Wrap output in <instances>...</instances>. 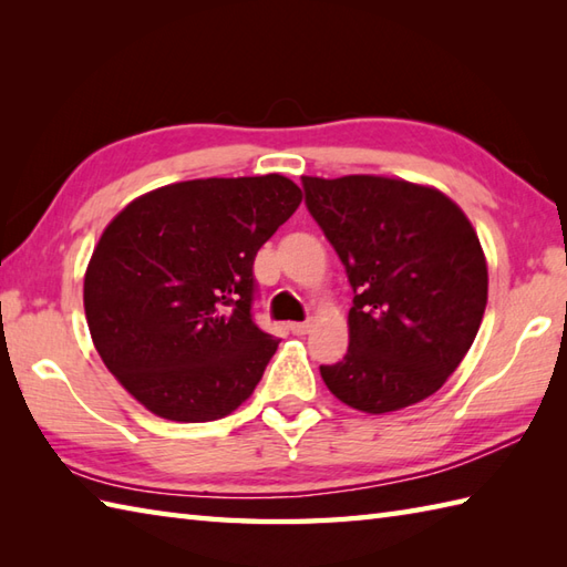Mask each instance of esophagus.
I'll list each match as a JSON object with an SVG mask.
<instances>
[{
    "mask_svg": "<svg viewBox=\"0 0 567 567\" xmlns=\"http://www.w3.org/2000/svg\"><path fill=\"white\" fill-rule=\"evenodd\" d=\"M287 329H290L295 336H305L311 329V323L309 321H297V323H290Z\"/></svg>",
    "mask_w": 567,
    "mask_h": 567,
    "instance_id": "esophagus-1",
    "label": "esophagus"
}]
</instances>
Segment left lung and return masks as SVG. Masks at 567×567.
I'll list each match as a JSON object with an SVG mask.
<instances>
[{
	"label": "left lung",
	"instance_id": "8db88e82",
	"mask_svg": "<svg viewBox=\"0 0 567 567\" xmlns=\"http://www.w3.org/2000/svg\"><path fill=\"white\" fill-rule=\"evenodd\" d=\"M305 204L353 287L348 353L321 365L327 388L368 414L426 400L473 346L487 262L457 204L404 179L302 177Z\"/></svg>",
	"mask_w": 567,
	"mask_h": 567
}]
</instances>
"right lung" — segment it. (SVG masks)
<instances>
[{
	"label": "right lung",
	"mask_w": 567,
	"mask_h": 567,
	"mask_svg": "<svg viewBox=\"0 0 567 567\" xmlns=\"http://www.w3.org/2000/svg\"><path fill=\"white\" fill-rule=\"evenodd\" d=\"M299 202L282 175L189 179L104 228L84 315L104 365L153 414L214 421L256 390L280 339L252 319V260Z\"/></svg>",
	"instance_id": "right-lung-1"
}]
</instances>
